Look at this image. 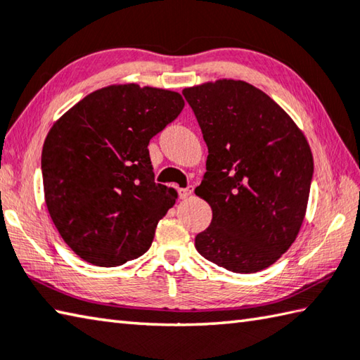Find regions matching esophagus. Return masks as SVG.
<instances>
[{
  "mask_svg": "<svg viewBox=\"0 0 360 360\" xmlns=\"http://www.w3.org/2000/svg\"><path fill=\"white\" fill-rule=\"evenodd\" d=\"M192 193H193V187L192 186L184 187V188H179V198H182V200L192 197Z\"/></svg>",
  "mask_w": 360,
  "mask_h": 360,
  "instance_id": "34e87169",
  "label": "esophagus"
}]
</instances>
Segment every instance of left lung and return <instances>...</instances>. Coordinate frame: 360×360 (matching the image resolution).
Here are the masks:
<instances>
[{"instance_id": "8db88e82", "label": "left lung", "mask_w": 360, "mask_h": 360, "mask_svg": "<svg viewBox=\"0 0 360 360\" xmlns=\"http://www.w3.org/2000/svg\"><path fill=\"white\" fill-rule=\"evenodd\" d=\"M207 145L195 188L212 221L195 238L201 257L238 274L263 271L296 240L305 217L313 155L290 115L243 80L182 91Z\"/></svg>"}]
</instances>
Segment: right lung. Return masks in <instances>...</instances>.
Masks as SVG:
<instances>
[{"mask_svg": "<svg viewBox=\"0 0 360 360\" xmlns=\"http://www.w3.org/2000/svg\"><path fill=\"white\" fill-rule=\"evenodd\" d=\"M184 108L179 93L112 84L68 110L42 148L50 217L72 250L113 267L141 257L174 205V188L155 184L149 140Z\"/></svg>", "mask_w": 360, "mask_h": 360, "instance_id": "1", "label": "right lung"}]
</instances>
